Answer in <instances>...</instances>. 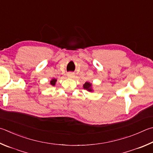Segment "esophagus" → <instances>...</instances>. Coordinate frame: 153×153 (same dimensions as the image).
I'll use <instances>...</instances> for the list:
<instances>
[{
  "label": "esophagus",
  "instance_id": "1",
  "mask_svg": "<svg viewBox=\"0 0 153 153\" xmlns=\"http://www.w3.org/2000/svg\"><path fill=\"white\" fill-rule=\"evenodd\" d=\"M75 76V75L74 73H72V72H69L68 74V77H69V78H73V77Z\"/></svg>",
  "mask_w": 153,
  "mask_h": 153
}]
</instances>
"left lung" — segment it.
I'll return each instance as SVG.
<instances>
[{
    "instance_id": "left-lung-1",
    "label": "left lung",
    "mask_w": 153,
    "mask_h": 153,
    "mask_svg": "<svg viewBox=\"0 0 153 153\" xmlns=\"http://www.w3.org/2000/svg\"><path fill=\"white\" fill-rule=\"evenodd\" d=\"M84 88L86 90H88V91H92V88H91V84H90V82H85L84 84Z\"/></svg>"
}]
</instances>
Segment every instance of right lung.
Returning a JSON list of instances; mask_svg holds the SVG:
<instances>
[{
	"instance_id": "add662e5",
	"label": "right lung",
	"mask_w": 153,
	"mask_h": 153,
	"mask_svg": "<svg viewBox=\"0 0 153 153\" xmlns=\"http://www.w3.org/2000/svg\"><path fill=\"white\" fill-rule=\"evenodd\" d=\"M57 82V79H52L51 80V82H50V84H51V85H55V82Z\"/></svg>"
}]
</instances>
